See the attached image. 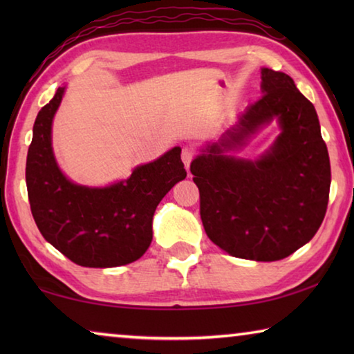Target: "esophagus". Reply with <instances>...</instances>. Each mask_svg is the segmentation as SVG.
I'll use <instances>...</instances> for the list:
<instances>
[{"label":"esophagus","instance_id":"1","mask_svg":"<svg viewBox=\"0 0 354 354\" xmlns=\"http://www.w3.org/2000/svg\"><path fill=\"white\" fill-rule=\"evenodd\" d=\"M194 148H190V147H184L183 148V151H181V159H183V162H184V165H185V169L189 170V167H190V162H192V159H194Z\"/></svg>","mask_w":354,"mask_h":354}]
</instances>
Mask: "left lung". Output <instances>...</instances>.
Segmentation results:
<instances>
[{
    "label": "left lung",
    "mask_w": 354,
    "mask_h": 354,
    "mask_svg": "<svg viewBox=\"0 0 354 354\" xmlns=\"http://www.w3.org/2000/svg\"><path fill=\"white\" fill-rule=\"evenodd\" d=\"M262 97L192 160L207 237L231 256L272 262L290 256L319 231L331 165L315 107L292 77L261 70ZM273 118L281 134L259 160L227 155Z\"/></svg>",
    "instance_id": "left-lung-1"
}]
</instances>
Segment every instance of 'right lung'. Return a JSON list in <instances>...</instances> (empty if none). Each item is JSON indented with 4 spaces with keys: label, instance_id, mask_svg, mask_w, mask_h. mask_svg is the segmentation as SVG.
I'll list each match as a JSON object with an SVG mask.
<instances>
[{
    "label": "right lung",
    "instance_id": "obj_1",
    "mask_svg": "<svg viewBox=\"0 0 354 354\" xmlns=\"http://www.w3.org/2000/svg\"><path fill=\"white\" fill-rule=\"evenodd\" d=\"M65 87H59L35 118L26 159L31 212L46 242L82 267L107 268L139 259L153 241V215L160 200L187 176L181 148L136 167L127 181L86 187L65 178L53 154L51 124Z\"/></svg>",
    "mask_w": 354,
    "mask_h": 354
}]
</instances>
